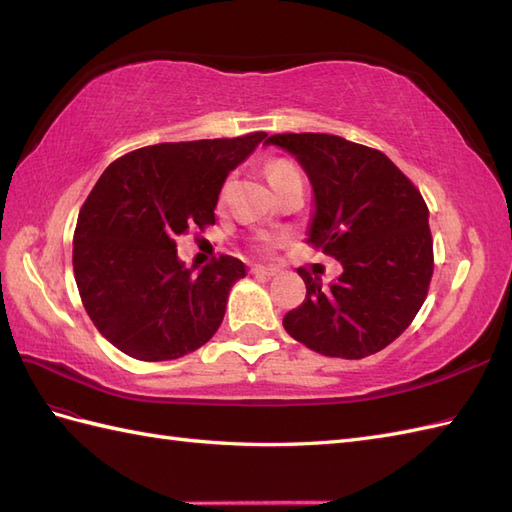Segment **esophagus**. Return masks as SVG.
<instances>
[{
    "instance_id": "1",
    "label": "esophagus",
    "mask_w": 512,
    "mask_h": 512,
    "mask_svg": "<svg viewBox=\"0 0 512 512\" xmlns=\"http://www.w3.org/2000/svg\"><path fill=\"white\" fill-rule=\"evenodd\" d=\"M250 271H252V275H256V277H273V275H277V269H273V267H262V265H254Z\"/></svg>"
}]
</instances>
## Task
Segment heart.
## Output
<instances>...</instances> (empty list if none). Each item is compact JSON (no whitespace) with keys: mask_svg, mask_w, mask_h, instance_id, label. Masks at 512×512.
Returning a JSON list of instances; mask_svg holds the SVG:
<instances>
[{"mask_svg":"<svg viewBox=\"0 0 512 512\" xmlns=\"http://www.w3.org/2000/svg\"><path fill=\"white\" fill-rule=\"evenodd\" d=\"M265 173H267V179L271 181V185H275V183H280L282 179H286L288 175L297 173V168H294L288 162H284V160H275V162L267 164ZM282 241H284V237H280V235H260L258 237V243H260L262 250H273V247L280 245Z\"/></svg>","mask_w":512,"mask_h":512,"instance_id":"obj_1","label":"heart"}]
</instances>
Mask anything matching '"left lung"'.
Instances as JSON below:
<instances>
[{
    "label": "left lung",
    "instance_id": "left-lung-1",
    "mask_svg": "<svg viewBox=\"0 0 512 512\" xmlns=\"http://www.w3.org/2000/svg\"><path fill=\"white\" fill-rule=\"evenodd\" d=\"M314 190L307 243L342 262L329 286L305 269V301L284 329L309 350L365 359L404 333L433 275L429 209L414 183L382 151L333 134H273Z\"/></svg>",
    "mask_w": 512,
    "mask_h": 512
}]
</instances>
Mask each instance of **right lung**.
Here are the masks:
<instances>
[{"instance_id": "add662e5", "label": "right lung", "mask_w": 512, "mask_h": 512, "mask_svg": "<svg viewBox=\"0 0 512 512\" xmlns=\"http://www.w3.org/2000/svg\"><path fill=\"white\" fill-rule=\"evenodd\" d=\"M265 136L151 145L100 175L76 220L72 265L85 312L115 348L138 361H170L220 329L245 265L220 256L194 273L177 256V239L215 224L228 173Z\"/></svg>"}]
</instances>
